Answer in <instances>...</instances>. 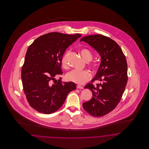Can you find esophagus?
I'll list each match as a JSON object with an SVG mask.
<instances>
[{
	"label": "esophagus",
	"instance_id": "obj_1",
	"mask_svg": "<svg viewBox=\"0 0 149 149\" xmlns=\"http://www.w3.org/2000/svg\"><path fill=\"white\" fill-rule=\"evenodd\" d=\"M77 88H78V89H83L84 88V87H83V86H81V85H77Z\"/></svg>",
	"mask_w": 149,
	"mask_h": 149
}]
</instances>
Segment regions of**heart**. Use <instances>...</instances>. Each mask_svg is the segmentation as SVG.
I'll return each instance as SVG.
<instances>
[{
    "label": "heart",
    "mask_w": 149,
    "mask_h": 149,
    "mask_svg": "<svg viewBox=\"0 0 149 149\" xmlns=\"http://www.w3.org/2000/svg\"><path fill=\"white\" fill-rule=\"evenodd\" d=\"M68 53L69 52H66V53H65L61 58V63L62 65V66L65 69H67L68 68ZM80 53L84 60L86 62L91 61L93 58L92 53L87 49H82L80 50ZM91 65L92 68H95L96 66L95 64H91ZM65 77L66 79L69 81H71L78 84H84L91 79L92 75L89 71L86 70H79L77 69H73L69 72L66 74Z\"/></svg>",
    "instance_id": "1"
}]
</instances>
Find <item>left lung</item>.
Masks as SVG:
<instances>
[{
  "mask_svg": "<svg viewBox=\"0 0 149 149\" xmlns=\"http://www.w3.org/2000/svg\"><path fill=\"white\" fill-rule=\"evenodd\" d=\"M81 41L88 43L101 56V64L91 83L84 86L92 93V99L83 104L90 115L100 117L115 108L120 102L127 83V64L120 47L110 38L96 34L84 37ZM96 80L102 84L95 86Z\"/></svg>",
  "mask_w": 149,
  "mask_h": 149,
  "instance_id": "obj_1",
  "label": "left lung"
}]
</instances>
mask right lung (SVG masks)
Here are the masks:
<instances>
[{
    "mask_svg": "<svg viewBox=\"0 0 149 149\" xmlns=\"http://www.w3.org/2000/svg\"><path fill=\"white\" fill-rule=\"evenodd\" d=\"M81 36L49 33L29 46L22 68V82L29 104L38 112H56L76 88L74 83H61V78L57 80L56 77L63 74L61 61L66 49Z\"/></svg>",
    "mask_w": 149,
    "mask_h": 149,
    "instance_id": "right-lung-1",
    "label": "right lung"
}]
</instances>
